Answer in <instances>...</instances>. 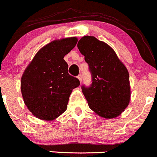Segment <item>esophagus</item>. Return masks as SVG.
I'll return each mask as SVG.
<instances>
[{
	"instance_id": "esophagus-1",
	"label": "esophagus",
	"mask_w": 157,
	"mask_h": 157,
	"mask_svg": "<svg viewBox=\"0 0 157 157\" xmlns=\"http://www.w3.org/2000/svg\"><path fill=\"white\" fill-rule=\"evenodd\" d=\"M78 80L80 81V83H82V75H81V74H80V75H78Z\"/></svg>"
}]
</instances>
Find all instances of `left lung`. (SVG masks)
Segmentation results:
<instances>
[{
    "instance_id": "left-lung-1",
    "label": "left lung",
    "mask_w": 157,
    "mask_h": 157,
    "mask_svg": "<svg viewBox=\"0 0 157 157\" xmlns=\"http://www.w3.org/2000/svg\"><path fill=\"white\" fill-rule=\"evenodd\" d=\"M79 51L89 66L92 82L82 86L89 108L107 119L120 115L129 105V73L114 49L94 36H85L78 41Z\"/></svg>"
}]
</instances>
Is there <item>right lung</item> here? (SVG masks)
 I'll return each mask as SVG.
<instances>
[{"mask_svg": "<svg viewBox=\"0 0 157 157\" xmlns=\"http://www.w3.org/2000/svg\"><path fill=\"white\" fill-rule=\"evenodd\" d=\"M76 37L54 40L40 49L26 68L21 89L28 110L37 118L52 121L66 109L77 78L68 73L63 58L75 46Z\"/></svg>", "mask_w": 157, "mask_h": 157, "instance_id": "add662e5", "label": "right lung"}]
</instances>
